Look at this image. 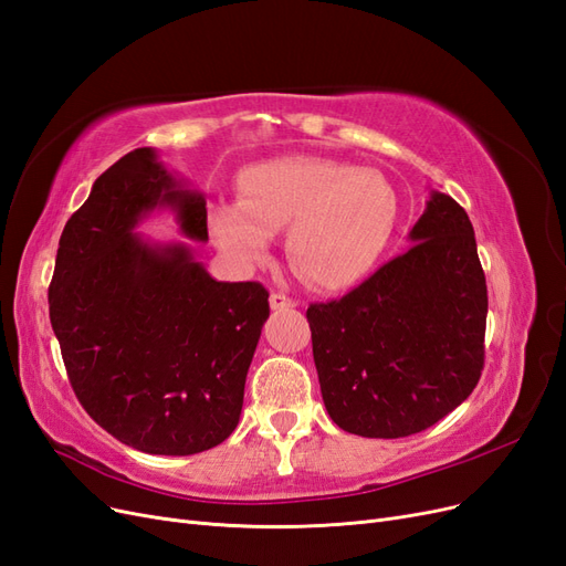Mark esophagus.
<instances>
[{
  "label": "esophagus",
  "instance_id": "obj_1",
  "mask_svg": "<svg viewBox=\"0 0 566 566\" xmlns=\"http://www.w3.org/2000/svg\"><path fill=\"white\" fill-rule=\"evenodd\" d=\"M269 304H271V310L281 312V310H293V306H295V300H293V297H287L285 293H271Z\"/></svg>",
  "mask_w": 566,
  "mask_h": 566
}]
</instances>
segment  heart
Wrapping results in <instances>:
<instances>
[{
  "mask_svg": "<svg viewBox=\"0 0 566 566\" xmlns=\"http://www.w3.org/2000/svg\"><path fill=\"white\" fill-rule=\"evenodd\" d=\"M399 200L373 169L323 158H281L250 167L241 202H217L210 229L221 252L262 262L287 226V260L323 290L349 287L380 260L397 227Z\"/></svg>",
  "mask_w": 566,
  "mask_h": 566,
  "instance_id": "b5f03b06",
  "label": "heart"
}]
</instances>
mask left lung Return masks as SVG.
<instances>
[{"label": "left lung", "instance_id": "1", "mask_svg": "<svg viewBox=\"0 0 566 566\" xmlns=\"http://www.w3.org/2000/svg\"><path fill=\"white\" fill-rule=\"evenodd\" d=\"M410 243L345 297L306 310L323 403L358 437L427 430L484 370L489 295L468 212L434 191Z\"/></svg>", "mask_w": 566, "mask_h": 566}]
</instances>
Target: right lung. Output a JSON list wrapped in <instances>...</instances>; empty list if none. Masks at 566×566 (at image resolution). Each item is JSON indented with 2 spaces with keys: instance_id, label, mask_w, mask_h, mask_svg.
Wrapping results in <instances>:
<instances>
[{
  "instance_id": "1",
  "label": "right lung",
  "mask_w": 566,
  "mask_h": 566,
  "mask_svg": "<svg viewBox=\"0 0 566 566\" xmlns=\"http://www.w3.org/2000/svg\"><path fill=\"white\" fill-rule=\"evenodd\" d=\"M156 208L208 241L205 198L153 148L101 175L61 233L49 318L75 397L127 447L193 455L224 441L269 318V290L214 281L184 243L150 245L134 227Z\"/></svg>"
}]
</instances>
